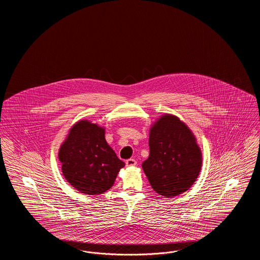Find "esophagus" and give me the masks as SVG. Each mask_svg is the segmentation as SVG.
<instances>
[{"instance_id":"34e87169","label":"esophagus","mask_w":260,"mask_h":260,"mask_svg":"<svg viewBox=\"0 0 260 260\" xmlns=\"http://www.w3.org/2000/svg\"><path fill=\"white\" fill-rule=\"evenodd\" d=\"M136 165V161L135 159H128L125 161V166L126 167H135Z\"/></svg>"}]
</instances>
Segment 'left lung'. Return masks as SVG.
<instances>
[{
  "label": "left lung",
  "instance_id": "1",
  "mask_svg": "<svg viewBox=\"0 0 260 260\" xmlns=\"http://www.w3.org/2000/svg\"><path fill=\"white\" fill-rule=\"evenodd\" d=\"M148 159L142 169L159 195L173 198L195 183L203 155L197 138L177 116L162 114L149 129Z\"/></svg>",
  "mask_w": 260,
  "mask_h": 260
}]
</instances>
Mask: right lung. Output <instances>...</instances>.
<instances>
[{
	"mask_svg": "<svg viewBox=\"0 0 260 260\" xmlns=\"http://www.w3.org/2000/svg\"><path fill=\"white\" fill-rule=\"evenodd\" d=\"M58 159L68 183L87 195L109 190L124 167L105 139V127L86 119L69 129L59 147Z\"/></svg>",
	"mask_w": 260,
	"mask_h": 260,
	"instance_id": "obj_1",
	"label": "right lung"
}]
</instances>
